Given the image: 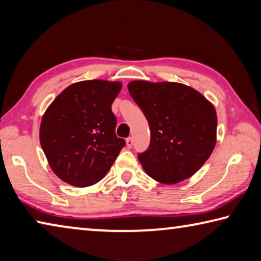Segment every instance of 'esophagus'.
Instances as JSON below:
<instances>
[{
  "instance_id": "34e87169",
  "label": "esophagus",
  "mask_w": 261,
  "mask_h": 261,
  "mask_svg": "<svg viewBox=\"0 0 261 261\" xmlns=\"http://www.w3.org/2000/svg\"><path fill=\"white\" fill-rule=\"evenodd\" d=\"M132 145H134V139H132L131 137H129V138L126 139V147L127 148H131Z\"/></svg>"
}]
</instances>
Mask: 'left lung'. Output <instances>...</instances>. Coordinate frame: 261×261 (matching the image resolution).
Masks as SVG:
<instances>
[{
    "label": "left lung",
    "mask_w": 261,
    "mask_h": 261,
    "mask_svg": "<svg viewBox=\"0 0 261 261\" xmlns=\"http://www.w3.org/2000/svg\"><path fill=\"white\" fill-rule=\"evenodd\" d=\"M127 90L151 130L148 148L138 154L146 174L163 184L191 177L215 147L218 118L213 105L179 83L134 81Z\"/></svg>",
    "instance_id": "1"
}]
</instances>
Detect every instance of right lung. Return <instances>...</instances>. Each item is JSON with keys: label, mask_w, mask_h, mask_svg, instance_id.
I'll return each instance as SVG.
<instances>
[{"label": "right lung", "mask_w": 261, "mask_h": 261, "mask_svg": "<svg viewBox=\"0 0 261 261\" xmlns=\"http://www.w3.org/2000/svg\"><path fill=\"white\" fill-rule=\"evenodd\" d=\"M121 87L99 79L74 83L46 110L40 144L51 170L65 183L79 188L98 183L125 146L115 134L112 112Z\"/></svg>", "instance_id": "1"}]
</instances>
